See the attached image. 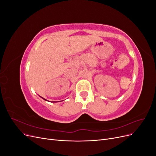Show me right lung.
<instances>
[{"mask_svg": "<svg viewBox=\"0 0 156 156\" xmlns=\"http://www.w3.org/2000/svg\"><path fill=\"white\" fill-rule=\"evenodd\" d=\"M42 98V99H44V100H45V101H48V100H45V99H44V98ZM54 102H55V101H54Z\"/></svg>", "mask_w": 156, "mask_h": 156, "instance_id": "right-lung-1", "label": "right lung"}]
</instances>
